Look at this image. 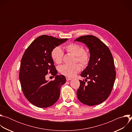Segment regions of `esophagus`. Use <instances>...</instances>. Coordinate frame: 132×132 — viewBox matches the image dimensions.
Listing matches in <instances>:
<instances>
[{"mask_svg": "<svg viewBox=\"0 0 132 132\" xmlns=\"http://www.w3.org/2000/svg\"><path fill=\"white\" fill-rule=\"evenodd\" d=\"M66 80H67V81H69V80H70L72 79L71 78H69V77H66Z\"/></svg>", "mask_w": 132, "mask_h": 132, "instance_id": "obj_1", "label": "esophagus"}]
</instances>
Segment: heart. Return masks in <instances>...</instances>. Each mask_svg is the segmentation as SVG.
I'll list each match as a JSON object with an SVG mask.
<instances>
[{"mask_svg": "<svg viewBox=\"0 0 132 132\" xmlns=\"http://www.w3.org/2000/svg\"><path fill=\"white\" fill-rule=\"evenodd\" d=\"M65 50L68 53L76 56L75 61L79 63L82 66H86L90 61V55L88 53L85 51L82 46L76 44L70 43L65 47ZM64 53L60 47H56L51 52V57L54 63L60 64L63 62ZM81 70V66L79 64L73 65H63L61 66L59 70L64 76L68 77L75 76Z\"/></svg>", "mask_w": 132, "mask_h": 132, "instance_id": "obj_1", "label": "heart"}]
</instances>
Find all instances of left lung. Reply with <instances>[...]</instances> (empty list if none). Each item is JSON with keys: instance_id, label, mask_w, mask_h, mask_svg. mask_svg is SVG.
<instances>
[{"instance_id": "left-lung-1", "label": "left lung", "mask_w": 132, "mask_h": 132, "mask_svg": "<svg viewBox=\"0 0 132 132\" xmlns=\"http://www.w3.org/2000/svg\"><path fill=\"white\" fill-rule=\"evenodd\" d=\"M85 43L90 53L88 66L81 76L77 91L78 100L90 106L98 105L110 96L116 77L113 59L109 47L98 37L92 35H83L75 40Z\"/></svg>"}]
</instances>
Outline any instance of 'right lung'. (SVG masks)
Returning <instances> with one entry per match:
<instances>
[{"label": "right lung", "instance_id": "add662e5", "mask_svg": "<svg viewBox=\"0 0 132 132\" xmlns=\"http://www.w3.org/2000/svg\"><path fill=\"white\" fill-rule=\"evenodd\" d=\"M43 35L34 40L24 52L21 61L19 79L22 92L32 104L41 108L51 106L58 100L61 87L66 82L64 75H57L51 52L67 41ZM50 73L55 79H45Z\"/></svg>", "mask_w": 132, "mask_h": 132}]
</instances>
